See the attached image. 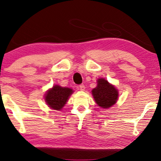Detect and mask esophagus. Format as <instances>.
<instances>
[{
	"instance_id": "34e87169",
	"label": "esophagus",
	"mask_w": 161,
	"mask_h": 161,
	"mask_svg": "<svg viewBox=\"0 0 161 161\" xmlns=\"http://www.w3.org/2000/svg\"><path fill=\"white\" fill-rule=\"evenodd\" d=\"M79 89H80V90H81V91H84V90H85V86L83 84H80V86H79Z\"/></svg>"
}]
</instances>
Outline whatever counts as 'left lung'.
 <instances>
[{"label":"left lung","mask_w":161,"mask_h":161,"mask_svg":"<svg viewBox=\"0 0 161 161\" xmlns=\"http://www.w3.org/2000/svg\"><path fill=\"white\" fill-rule=\"evenodd\" d=\"M92 95L99 106L108 108L115 104L118 99V90L104 78L97 80V86L92 91Z\"/></svg>","instance_id":"1"}]
</instances>
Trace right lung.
<instances>
[{
	"label": "right lung",
	"mask_w": 161,
	"mask_h": 161,
	"mask_svg": "<svg viewBox=\"0 0 161 161\" xmlns=\"http://www.w3.org/2000/svg\"><path fill=\"white\" fill-rule=\"evenodd\" d=\"M72 92V89L56 85L47 92L45 96V102L51 108L60 111L64 106Z\"/></svg>",
	"instance_id": "1"
}]
</instances>
